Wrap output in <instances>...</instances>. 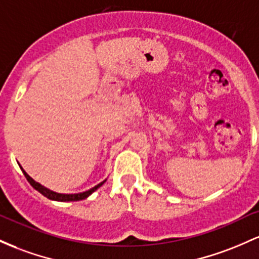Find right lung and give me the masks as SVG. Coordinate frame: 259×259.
Segmentation results:
<instances>
[{
    "mask_svg": "<svg viewBox=\"0 0 259 259\" xmlns=\"http://www.w3.org/2000/svg\"><path fill=\"white\" fill-rule=\"evenodd\" d=\"M19 164V163H18ZM19 167H21L22 172H23V175L25 176V178H27V181L29 182L30 186L33 187L34 189L38 190L39 193H41L44 197H47L48 199H50V200H55V201H78V200H83V199H86L90 197L91 194H92L93 192H96L99 187L103 186L104 182L107 180H104L103 182H101V183L97 184L96 187H93V188L86 190V192H82V193H75V194H64V193H58V192H54V190H51L49 188H47V187L41 186L40 183H38V182H35L33 180L32 177H30L29 175H28L27 172L24 171L23 167L19 164Z\"/></svg>",
    "mask_w": 259,
    "mask_h": 259,
    "instance_id": "1",
    "label": "right lung"
}]
</instances>
